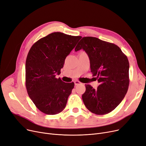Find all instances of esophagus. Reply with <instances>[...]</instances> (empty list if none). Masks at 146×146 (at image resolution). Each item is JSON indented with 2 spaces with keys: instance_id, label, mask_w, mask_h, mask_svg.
Masks as SVG:
<instances>
[{
  "instance_id": "1",
  "label": "esophagus",
  "mask_w": 146,
  "mask_h": 146,
  "mask_svg": "<svg viewBox=\"0 0 146 146\" xmlns=\"http://www.w3.org/2000/svg\"><path fill=\"white\" fill-rule=\"evenodd\" d=\"M74 84H75V86H77V85L81 84V82H80L79 81H74Z\"/></svg>"
}]
</instances>
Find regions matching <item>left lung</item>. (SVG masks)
<instances>
[{"instance_id":"left-lung-1","label":"left lung","mask_w":146,"mask_h":146,"mask_svg":"<svg viewBox=\"0 0 146 146\" xmlns=\"http://www.w3.org/2000/svg\"><path fill=\"white\" fill-rule=\"evenodd\" d=\"M85 50L93 77L100 83L96 90L86 84L82 99L86 108L96 115L113 110L126 95L129 83V62L116 44L93 37H84L75 48Z\"/></svg>"}]
</instances>
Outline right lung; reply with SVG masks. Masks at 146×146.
Here are the masks:
<instances>
[{
	"mask_svg": "<svg viewBox=\"0 0 146 146\" xmlns=\"http://www.w3.org/2000/svg\"><path fill=\"white\" fill-rule=\"evenodd\" d=\"M81 36L54 32L38 40L28 53L25 62V86L29 97L41 112L56 115L63 110L74 83H66L60 74L65 60Z\"/></svg>",
	"mask_w": 146,
	"mask_h": 146,
	"instance_id": "right-lung-1",
	"label": "right lung"
}]
</instances>
